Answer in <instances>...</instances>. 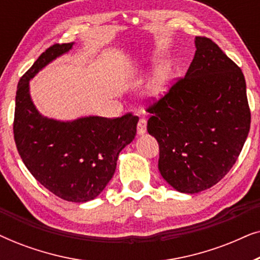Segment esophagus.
Returning a JSON list of instances; mask_svg holds the SVG:
<instances>
[{
  "mask_svg": "<svg viewBox=\"0 0 260 260\" xmlns=\"http://www.w3.org/2000/svg\"><path fill=\"white\" fill-rule=\"evenodd\" d=\"M145 131H147V119L142 117L137 123V133L138 135H143Z\"/></svg>",
  "mask_w": 260,
  "mask_h": 260,
  "instance_id": "34e87169",
  "label": "esophagus"
}]
</instances>
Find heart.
<instances>
[{
    "label": "heart",
    "mask_w": 260,
    "mask_h": 260,
    "mask_svg": "<svg viewBox=\"0 0 260 260\" xmlns=\"http://www.w3.org/2000/svg\"><path fill=\"white\" fill-rule=\"evenodd\" d=\"M166 80H167V70L159 69L157 71V73H156L154 83H152V92L156 94L159 93V92H162L163 87H165L166 85Z\"/></svg>",
    "instance_id": "1"
}]
</instances>
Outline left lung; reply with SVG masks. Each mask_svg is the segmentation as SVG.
Instances as JSON below:
<instances>
[{
	"instance_id": "1",
	"label": "left lung",
	"mask_w": 260,
	"mask_h": 260,
	"mask_svg": "<svg viewBox=\"0 0 260 260\" xmlns=\"http://www.w3.org/2000/svg\"><path fill=\"white\" fill-rule=\"evenodd\" d=\"M186 76L147 108L148 133L159 148L158 170L181 193L214 186L239 157L251 124L240 67L206 37Z\"/></svg>"
}]
</instances>
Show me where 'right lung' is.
I'll use <instances>...</instances> for the list:
<instances>
[{"label": "right lung", "instance_id": "obj_1", "mask_svg": "<svg viewBox=\"0 0 260 260\" xmlns=\"http://www.w3.org/2000/svg\"><path fill=\"white\" fill-rule=\"evenodd\" d=\"M71 44H54L37 59L17 85L14 140L24 166L45 188L66 201L97 198L115 174L122 149L136 136L138 117H85L59 122L42 117L31 102L29 80Z\"/></svg>", "mask_w": 260, "mask_h": 260}]
</instances>
